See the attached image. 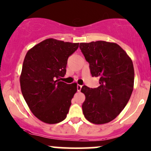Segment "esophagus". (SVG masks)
Here are the masks:
<instances>
[{
	"label": "esophagus",
	"mask_w": 151,
	"mask_h": 151,
	"mask_svg": "<svg viewBox=\"0 0 151 151\" xmlns=\"http://www.w3.org/2000/svg\"><path fill=\"white\" fill-rule=\"evenodd\" d=\"M77 91H78V92H80L81 89H82V85H77Z\"/></svg>",
	"instance_id": "obj_1"
}]
</instances>
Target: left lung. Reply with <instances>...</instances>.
Instances as JSON below:
<instances>
[{"label": "left lung", "mask_w": 151, "mask_h": 151, "mask_svg": "<svg viewBox=\"0 0 151 151\" xmlns=\"http://www.w3.org/2000/svg\"><path fill=\"white\" fill-rule=\"evenodd\" d=\"M92 77L100 86H82V111L89 122L102 124L112 121L124 109L133 90L134 71L131 58L119 45L106 41L80 43Z\"/></svg>", "instance_id": "left-lung-1"}]
</instances>
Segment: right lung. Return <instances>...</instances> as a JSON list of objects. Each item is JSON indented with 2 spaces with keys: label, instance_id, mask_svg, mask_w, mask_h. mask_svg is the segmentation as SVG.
Listing matches in <instances>:
<instances>
[{
  "label": "right lung",
  "instance_id": "right-lung-1",
  "mask_svg": "<svg viewBox=\"0 0 151 151\" xmlns=\"http://www.w3.org/2000/svg\"><path fill=\"white\" fill-rule=\"evenodd\" d=\"M79 43L47 39L27 53L20 85L24 98L33 114L47 124L66 119L77 92V84L60 81L66 72L68 58Z\"/></svg>",
  "mask_w": 151,
  "mask_h": 151
}]
</instances>
